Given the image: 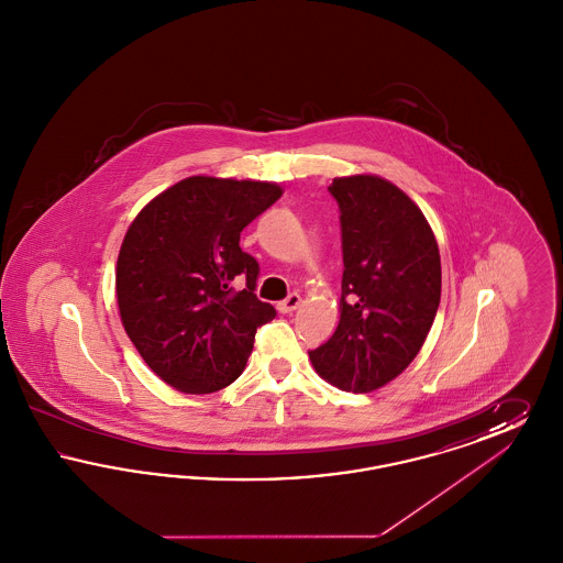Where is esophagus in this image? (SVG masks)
<instances>
[{
  "label": "esophagus",
  "mask_w": 563,
  "mask_h": 563,
  "mask_svg": "<svg viewBox=\"0 0 563 563\" xmlns=\"http://www.w3.org/2000/svg\"><path fill=\"white\" fill-rule=\"evenodd\" d=\"M299 303H301V297H299V294H291L287 299L278 301V310H280L283 314H291L294 310L299 308Z\"/></svg>",
  "instance_id": "34e87169"
}]
</instances>
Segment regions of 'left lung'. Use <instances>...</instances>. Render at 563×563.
I'll return each instance as SVG.
<instances>
[{"label": "left lung", "mask_w": 563, "mask_h": 563, "mask_svg": "<svg viewBox=\"0 0 563 563\" xmlns=\"http://www.w3.org/2000/svg\"><path fill=\"white\" fill-rule=\"evenodd\" d=\"M342 299L335 333L310 350L314 369L349 393H372L416 358L441 301V257L427 217L390 181L338 177Z\"/></svg>", "instance_id": "1"}]
</instances>
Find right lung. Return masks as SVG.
Segmentation results:
<instances>
[{
    "mask_svg": "<svg viewBox=\"0 0 563 563\" xmlns=\"http://www.w3.org/2000/svg\"><path fill=\"white\" fill-rule=\"evenodd\" d=\"M280 196L268 181L196 175L134 217L118 255V308L134 349L173 388L207 395L230 386L257 327L276 317L257 299L260 264L239 242Z\"/></svg>",
    "mask_w": 563,
    "mask_h": 563,
    "instance_id": "obj_1",
    "label": "right lung"
}]
</instances>
